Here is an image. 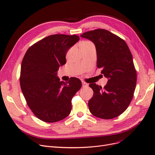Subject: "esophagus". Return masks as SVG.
<instances>
[{
    "label": "esophagus",
    "instance_id": "obj_1",
    "mask_svg": "<svg viewBox=\"0 0 155 155\" xmlns=\"http://www.w3.org/2000/svg\"><path fill=\"white\" fill-rule=\"evenodd\" d=\"M88 85H88V84H87V83H86V82H82V87H87Z\"/></svg>",
    "mask_w": 155,
    "mask_h": 155
}]
</instances>
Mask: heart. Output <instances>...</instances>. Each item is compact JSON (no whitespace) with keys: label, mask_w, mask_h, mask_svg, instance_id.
I'll return each mask as SVG.
<instances>
[{"label":"heart","mask_w":155,"mask_h":155,"mask_svg":"<svg viewBox=\"0 0 155 155\" xmlns=\"http://www.w3.org/2000/svg\"><path fill=\"white\" fill-rule=\"evenodd\" d=\"M89 45H93V44L92 42H91L89 41H87V40H85V41H82L79 44L80 48H82V47H85V46H89Z\"/></svg>","instance_id":"heart-1"}]
</instances>
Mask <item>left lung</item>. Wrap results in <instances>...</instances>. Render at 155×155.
<instances>
[{"mask_svg":"<svg viewBox=\"0 0 155 155\" xmlns=\"http://www.w3.org/2000/svg\"><path fill=\"white\" fill-rule=\"evenodd\" d=\"M80 37L95 45L97 66L108 79L104 88L89 84L94 91L89 110L100 118H115L129 106L136 89L137 74L130 51L123 39L104 29L87 31Z\"/></svg>","mask_w":155,"mask_h":155,"instance_id":"1","label":"left lung"}]
</instances>
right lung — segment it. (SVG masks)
Listing matches in <instances>:
<instances>
[{"instance_id":"right-lung-1","label":"right lung","mask_w":155,"mask_h":155,"mask_svg":"<svg viewBox=\"0 0 155 155\" xmlns=\"http://www.w3.org/2000/svg\"><path fill=\"white\" fill-rule=\"evenodd\" d=\"M79 40L76 35L48 36L31 46L23 59L21 89L30 110L44 122H58L71 112V99L82 82L75 77L66 83L59 81L57 71L66 64L67 52Z\"/></svg>"}]
</instances>
